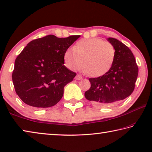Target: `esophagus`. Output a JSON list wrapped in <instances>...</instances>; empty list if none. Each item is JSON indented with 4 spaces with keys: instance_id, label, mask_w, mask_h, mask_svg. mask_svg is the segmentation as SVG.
I'll return each mask as SVG.
<instances>
[{
    "instance_id": "esophagus-1",
    "label": "esophagus",
    "mask_w": 152,
    "mask_h": 152,
    "mask_svg": "<svg viewBox=\"0 0 152 152\" xmlns=\"http://www.w3.org/2000/svg\"><path fill=\"white\" fill-rule=\"evenodd\" d=\"M82 79V76L80 75H77V76L75 77V79H77V80H81V79Z\"/></svg>"
}]
</instances>
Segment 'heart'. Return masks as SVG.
I'll return each mask as SVG.
<instances>
[{
    "instance_id": "1",
    "label": "heart",
    "mask_w": 152,
    "mask_h": 152,
    "mask_svg": "<svg viewBox=\"0 0 152 152\" xmlns=\"http://www.w3.org/2000/svg\"><path fill=\"white\" fill-rule=\"evenodd\" d=\"M115 57L114 46L100 38L81 39L73 50L68 49L64 53L67 68L76 71L82 66L83 60V72L94 77L106 74L113 66Z\"/></svg>"
}]
</instances>
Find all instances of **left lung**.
<instances>
[{"mask_svg": "<svg viewBox=\"0 0 152 152\" xmlns=\"http://www.w3.org/2000/svg\"><path fill=\"white\" fill-rule=\"evenodd\" d=\"M107 41L115 49L113 66L104 75L90 78L91 87L85 92L86 99L96 107L115 104L129 96L138 77V66L131 50L116 39Z\"/></svg>", "mask_w": 152, "mask_h": 152, "instance_id": "8db88e82", "label": "left lung"}]
</instances>
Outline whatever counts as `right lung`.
<instances>
[{"label":"right lung","mask_w":152,"mask_h":152,"mask_svg":"<svg viewBox=\"0 0 152 152\" xmlns=\"http://www.w3.org/2000/svg\"><path fill=\"white\" fill-rule=\"evenodd\" d=\"M80 35L52 34L30 41L16 58L12 80L16 94L35 108L54 106L76 73L64 66V53Z\"/></svg>","instance_id":"1"}]
</instances>
